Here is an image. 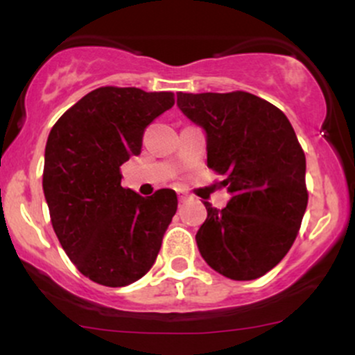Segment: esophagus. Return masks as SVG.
I'll return each instance as SVG.
<instances>
[{
  "mask_svg": "<svg viewBox=\"0 0 355 355\" xmlns=\"http://www.w3.org/2000/svg\"><path fill=\"white\" fill-rule=\"evenodd\" d=\"M185 195H180V193H178V200H180V202H183V200H185Z\"/></svg>",
  "mask_w": 355,
  "mask_h": 355,
  "instance_id": "esophagus-1",
  "label": "esophagus"
}]
</instances>
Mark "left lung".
Returning a JSON list of instances; mask_svg holds the SVG:
<instances>
[{"mask_svg": "<svg viewBox=\"0 0 355 355\" xmlns=\"http://www.w3.org/2000/svg\"><path fill=\"white\" fill-rule=\"evenodd\" d=\"M182 113L205 132L207 165L225 180V209L203 202L195 240L209 266L254 280L291 250L307 209L305 155L287 116L247 92L178 93Z\"/></svg>", "mask_w": 355, "mask_h": 355, "instance_id": "left-lung-1", "label": "left lung"}]
</instances>
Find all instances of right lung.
Here are the masks:
<instances>
[{
    "instance_id": "obj_1",
    "label": "right lung",
    "mask_w": 355,
    "mask_h": 355,
    "mask_svg": "<svg viewBox=\"0 0 355 355\" xmlns=\"http://www.w3.org/2000/svg\"><path fill=\"white\" fill-rule=\"evenodd\" d=\"M175 103L170 92L96 88L61 115L44 148L43 191L61 247L93 282L125 287L152 268L177 211L173 190L145 198L121 187L145 128Z\"/></svg>"
}]
</instances>
